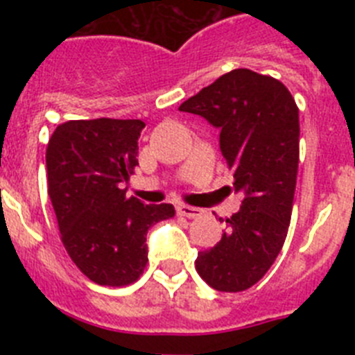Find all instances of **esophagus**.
I'll list each match as a JSON object with an SVG mask.
<instances>
[{
  "mask_svg": "<svg viewBox=\"0 0 355 355\" xmlns=\"http://www.w3.org/2000/svg\"><path fill=\"white\" fill-rule=\"evenodd\" d=\"M178 213H180L181 216H187V218H199L202 213H205V209L200 208H196V206H188V205H178Z\"/></svg>",
  "mask_w": 355,
  "mask_h": 355,
  "instance_id": "esophagus-1",
  "label": "esophagus"
}]
</instances>
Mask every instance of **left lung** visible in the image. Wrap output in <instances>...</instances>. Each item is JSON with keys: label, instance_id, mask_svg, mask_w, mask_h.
Here are the masks:
<instances>
[{"label": "left lung", "instance_id": "left-lung-1", "mask_svg": "<svg viewBox=\"0 0 355 355\" xmlns=\"http://www.w3.org/2000/svg\"><path fill=\"white\" fill-rule=\"evenodd\" d=\"M220 130V150L243 192L227 231L199 252L196 270L218 291L254 286L286 240L299 171V108L279 80L234 69L180 106Z\"/></svg>", "mask_w": 355, "mask_h": 355}]
</instances>
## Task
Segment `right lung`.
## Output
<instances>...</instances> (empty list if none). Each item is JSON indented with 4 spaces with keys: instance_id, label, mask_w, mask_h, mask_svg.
Returning <instances> with one entry per match:
<instances>
[{
    "instance_id": "add662e5",
    "label": "right lung",
    "mask_w": 355,
    "mask_h": 355,
    "mask_svg": "<svg viewBox=\"0 0 355 355\" xmlns=\"http://www.w3.org/2000/svg\"><path fill=\"white\" fill-rule=\"evenodd\" d=\"M139 119L67 121L46 149L48 196L65 250L90 281L128 286L147 265L150 225L175 215L172 205H144L122 184L139 165Z\"/></svg>"
}]
</instances>
